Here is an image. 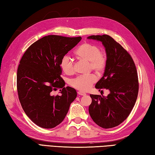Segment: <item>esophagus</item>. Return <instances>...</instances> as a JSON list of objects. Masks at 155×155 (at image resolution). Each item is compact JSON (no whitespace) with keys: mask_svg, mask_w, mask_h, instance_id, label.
Instances as JSON below:
<instances>
[{"mask_svg":"<svg viewBox=\"0 0 155 155\" xmlns=\"http://www.w3.org/2000/svg\"><path fill=\"white\" fill-rule=\"evenodd\" d=\"M78 94L79 95H81V96H85V95L86 94L85 92H81V91H78Z\"/></svg>","mask_w":155,"mask_h":155,"instance_id":"esophagus-1","label":"esophagus"}]
</instances>
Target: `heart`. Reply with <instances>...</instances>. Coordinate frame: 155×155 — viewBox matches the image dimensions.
<instances>
[{"label":"heart","instance_id":"obj_1","mask_svg":"<svg viewBox=\"0 0 155 155\" xmlns=\"http://www.w3.org/2000/svg\"><path fill=\"white\" fill-rule=\"evenodd\" d=\"M75 54L79 59L88 61L90 70H94L97 74L104 72L107 65V53L100 50L99 46L94 44L85 42L75 50ZM61 69L65 74L71 75L74 72V62L68 55H65L60 61ZM96 76L93 74L79 76L69 81V84L75 89L86 91L96 81Z\"/></svg>","mask_w":155,"mask_h":155}]
</instances>
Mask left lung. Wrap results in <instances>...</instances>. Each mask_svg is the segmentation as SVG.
<instances>
[{
  "label": "left lung",
  "instance_id": "obj_1",
  "mask_svg": "<svg viewBox=\"0 0 155 155\" xmlns=\"http://www.w3.org/2000/svg\"><path fill=\"white\" fill-rule=\"evenodd\" d=\"M101 41L105 47L107 65L96 88L110 91L107 97L90 94V115L99 126L109 129L124 122L130 114L138 97L139 83L134 60L120 44L109 35L87 37Z\"/></svg>",
  "mask_w": 155,
  "mask_h": 155
}]
</instances>
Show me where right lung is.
I'll return each instance as SVG.
<instances>
[{
    "instance_id": "right-lung-1",
    "label": "right lung",
    "mask_w": 155,
    "mask_h": 155,
    "mask_svg": "<svg viewBox=\"0 0 155 155\" xmlns=\"http://www.w3.org/2000/svg\"><path fill=\"white\" fill-rule=\"evenodd\" d=\"M81 40V37L48 35L32 44L20 60L17 73V88L26 115L39 127L51 129L65 119L77 96L74 88L65 87L61 77L60 61ZM62 88L61 94L51 92Z\"/></svg>"
}]
</instances>
